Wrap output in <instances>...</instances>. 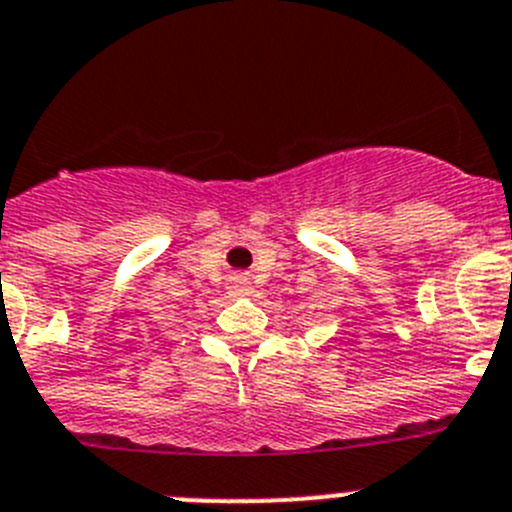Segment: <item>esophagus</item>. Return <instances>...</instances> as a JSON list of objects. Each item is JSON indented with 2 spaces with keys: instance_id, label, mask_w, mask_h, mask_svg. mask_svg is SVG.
Masks as SVG:
<instances>
[{
  "instance_id": "1",
  "label": "esophagus",
  "mask_w": 512,
  "mask_h": 512,
  "mask_svg": "<svg viewBox=\"0 0 512 512\" xmlns=\"http://www.w3.org/2000/svg\"><path fill=\"white\" fill-rule=\"evenodd\" d=\"M227 290L234 298H242V295H250L255 290V285H252V278L247 272H234L232 278L227 280Z\"/></svg>"
}]
</instances>
